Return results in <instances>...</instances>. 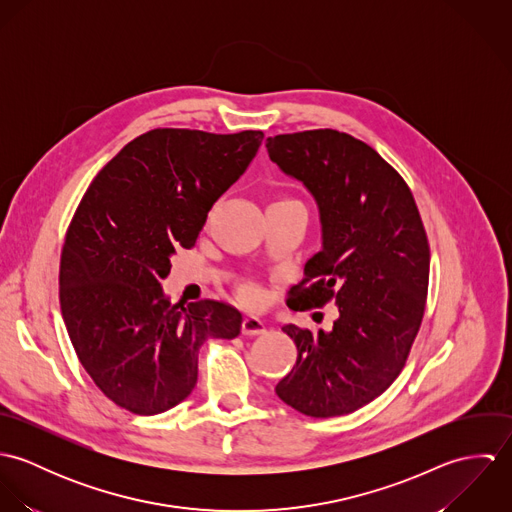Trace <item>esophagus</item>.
<instances>
[{
    "label": "esophagus",
    "mask_w": 512,
    "mask_h": 512,
    "mask_svg": "<svg viewBox=\"0 0 512 512\" xmlns=\"http://www.w3.org/2000/svg\"><path fill=\"white\" fill-rule=\"evenodd\" d=\"M242 333L248 337L262 335V333H266V321L260 317H254V315H246L242 321Z\"/></svg>",
    "instance_id": "esophagus-1"
}]
</instances>
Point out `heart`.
Listing matches in <instances>:
<instances>
[{
  "label": "heart",
  "instance_id": "b5f03b06",
  "mask_svg": "<svg viewBox=\"0 0 512 512\" xmlns=\"http://www.w3.org/2000/svg\"><path fill=\"white\" fill-rule=\"evenodd\" d=\"M242 297H244L246 301L254 303V301H258V297H260V292H258L256 288H244V290H242Z\"/></svg>",
  "mask_w": 512,
  "mask_h": 512
}]
</instances>
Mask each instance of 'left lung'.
<instances>
[{"label": "left lung", "instance_id": "8db88e82", "mask_svg": "<svg viewBox=\"0 0 512 512\" xmlns=\"http://www.w3.org/2000/svg\"><path fill=\"white\" fill-rule=\"evenodd\" d=\"M270 159L313 197L321 250L290 290L293 307L337 305L331 331L284 325L297 361L276 394L311 418L351 414L400 374L418 335L430 246L404 179L365 142L337 130L266 140Z\"/></svg>", "mask_w": 512, "mask_h": 512}]
</instances>
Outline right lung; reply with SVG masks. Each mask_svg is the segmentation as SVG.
<instances>
[{
	"label": "right lung",
	"mask_w": 512,
	"mask_h": 512,
	"mask_svg": "<svg viewBox=\"0 0 512 512\" xmlns=\"http://www.w3.org/2000/svg\"><path fill=\"white\" fill-rule=\"evenodd\" d=\"M262 140L252 130H151L84 193L61 256V313L80 365L114 404L140 416L171 410L197 384L203 343L240 335L238 309L173 305L163 280Z\"/></svg>",
	"instance_id": "obj_1"
}]
</instances>
